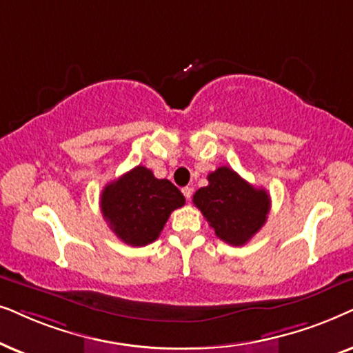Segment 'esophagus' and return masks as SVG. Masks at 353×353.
I'll return each instance as SVG.
<instances>
[{
    "instance_id": "1",
    "label": "esophagus",
    "mask_w": 353,
    "mask_h": 353,
    "mask_svg": "<svg viewBox=\"0 0 353 353\" xmlns=\"http://www.w3.org/2000/svg\"><path fill=\"white\" fill-rule=\"evenodd\" d=\"M192 187H184V189H182V194H184V196L187 200H190V196H192Z\"/></svg>"
}]
</instances>
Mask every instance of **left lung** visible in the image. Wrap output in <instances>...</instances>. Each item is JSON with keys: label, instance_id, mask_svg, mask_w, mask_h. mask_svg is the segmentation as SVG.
Listing matches in <instances>:
<instances>
[{"label": "left lung", "instance_id": "obj_1", "mask_svg": "<svg viewBox=\"0 0 353 353\" xmlns=\"http://www.w3.org/2000/svg\"><path fill=\"white\" fill-rule=\"evenodd\" d=\"M194 203L214 234L229 245H245L266 223L270 195L242 179L231 168L208 174V185L195 192Z\"/></svg>", "mask_w": 353, "mask_h": 353}]
</instances>
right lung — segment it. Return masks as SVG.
Instances as JSON below:
<instances>
[{
  "label": "right lung",
  "mask_w": 353,
  "mask_h": 353,
  "mask_svg": "<svg viewBox=\"0 0 353 353\" xmlns=\"http://www.w3.org/2000/svg\"><path fill=\"white\" fill-rule=\"evenodd\" d=\"M185 203L181 190L168 179H157L137 166L101 192V213L122 242L143 247L157 241L169 214Z\"/></svg>",
  "instance_id": "add662e5"
}]
</instances>
